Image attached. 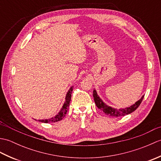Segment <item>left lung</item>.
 I'll return each instance as SVG.
<instances>
[{"label":"left lung","mask_w":161,"mask_h":161,"mask_svg":"<svg viewBox=\"0 0 161 161\" xmlns=\"http://www.w3.org/2000/svg\"><path fill=\"white\" fill-rule=\"evenodd\" d=\"M93 97L95 103L96 104L97 108L100 109L102 111H103L105 114H107L111 117H121V116H124L126 115L130 114L131 113L134 111L136 109L139 107L140 104L142 101V99L144 97V95H142L141 98L138 101L136 102L135 104L130 106L129 107L126 108H115L114 107H111L110 106H108L107 104H105L104 102L102 101V99L100 97V96L97 95V93L96 90H93Z\"/></svg>","instance_id":"obj_1"}]
</instances>
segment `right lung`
<instances>
[{
	"label": "right lung",
	"mask_w": 161,
	"mask_h": 161,
	"mask_svg": "<svg viewBox=\"0 0 161 161\" xmlns=\"http://www.w3.org/2000/svg\"><path fill=\"white\" fill-rule=\"evenodd\" d=\"M73 86H71L70 88V89L68 90L67 92L66 95V98H65V102L63 104V107H61V110L59 111V113L53 118H50L48 119H39L38 121L41 122H43V123H51V122H57L58 121H60L65 116H66V113L68 110V107H69L70 104V102L71 100V93L72 91H73ZM36 120V119H35Z\"/></svg>",
	"instance_id": "right-lung-1"
}]
</instances>
